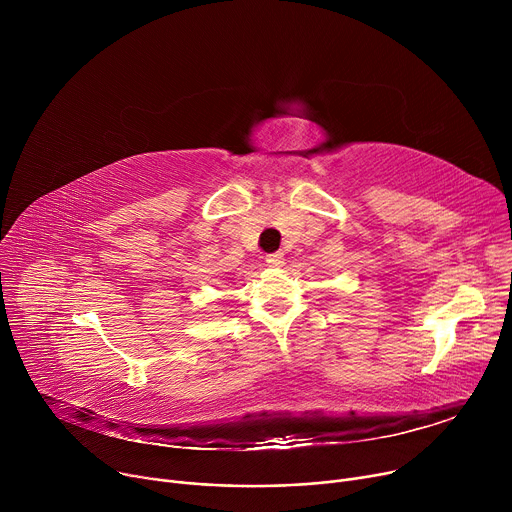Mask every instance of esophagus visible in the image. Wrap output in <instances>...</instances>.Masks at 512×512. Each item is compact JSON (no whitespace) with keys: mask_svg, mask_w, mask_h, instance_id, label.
<instances>
[{"mask_svg":"<svg viewBox=\"0 0 512 512\" xmlns=\"http://www.w3.org/2000/svg\"><path fill=\"white\" fill-rule=\"evenodd\" d=\"M265 261H267L269 267H281V265H283V253H281V251L269 253V255L265 257Z\"/></svg>","mask_w":512,"mask_h":512,"instance_id":"34e87169","label":"esophagus"}]
</instances>
